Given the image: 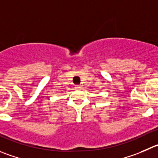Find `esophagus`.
Instances as JSON below:
<instances>
[{"instance_id":"1","label":"esophagus","mask_w":158,"mask_h":158,"mask_svg":"<svg viewBox=\"0 0 158 158\" xmlns=\"http://www.w3.org/2000/svg\"><path fill=\"white\" fill-rule=\"evenodd\" d=\"M76 88L77 89H81V85H77Z\"/></svg>"}]
</instances>
